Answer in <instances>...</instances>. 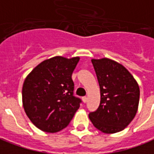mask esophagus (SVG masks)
<instances>
[{"label": "esophagus", "mask_w": 154, "mask_h": 154, "mask_svg": "<svg viewBox=\"0 0 154 154\" xmlns=\"http://www.w3.org/2000/svg\"><path fill=\"white\" fill-rule=\"evenodd\" d=\"M82 101H83V103H86L88 101V98L87 97H82Z\"/></svg>", "instance_id": "1"}]
</instances>
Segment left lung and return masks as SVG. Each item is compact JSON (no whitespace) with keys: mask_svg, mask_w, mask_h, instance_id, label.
Listing matches in <instances>:
<instances>
[{"mask_svg":"<svg viewBox=\"0 0 154 154\" xmlns=\"http://www.w3.org/2000/svg\"><path fill=\"white\" fill-rule=\"evenodd\" d=\"M100 88V104L89 114L93 125L103 133L124 130L137 112L140 89L124 66L108 58L92 59Z\"/></svg>","mask_w":154,"mask_h":154,"instance_id":"obj_1","label":"left lung"}]
</instances>
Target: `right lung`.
<instances>
[{
	"mask_svg": "<svg viewBox=\"0 0 154 154\" xmlns=\"http://www.w3.org/2000/svg\"><path fill=\"white\" fill-rule=\"evenodd\" d=\"M79 57L55 56L38 64L25 78L23 105L29 120L48 133L69 125L80 107L81 99L73 95V71Z\"/></svg>",
	"mask_w": 154,
	"mask_h": 154,
	"instance_id": "obj_1",
	"label": "right lung"
}]
</instances>
